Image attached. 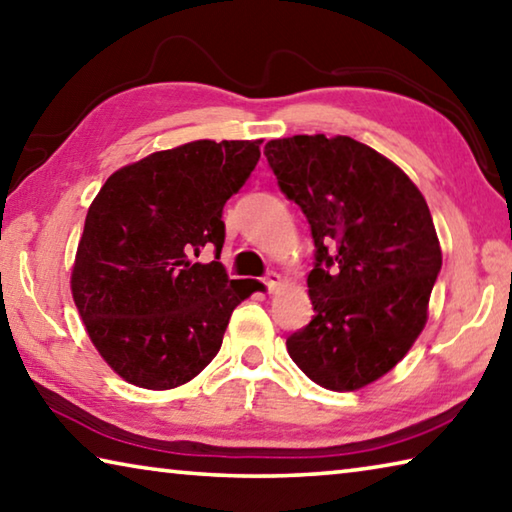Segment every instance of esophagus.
Segmentation results:
<instances>
[{
	"label": "esophagus",
	"mask_w": 512,
	"mask_h": 512,
	"mask_svg": "<svg viewBox=\"0 0 512 512\" xmlns=\"http://www.w3.org/2000/svg\"><path fill=\"white\" fill-rule=\"evenodd\" d=\"M280 284H282V275H280V273H275V271L266 273V277H264V287H266V291H275L277 287H280Z\"/></svg>",
	"instance_id": "esophagus-1"
}]
</instances>
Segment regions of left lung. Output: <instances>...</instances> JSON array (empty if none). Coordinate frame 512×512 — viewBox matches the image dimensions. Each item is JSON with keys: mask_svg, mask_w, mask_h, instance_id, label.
Here are the masks:
<instances>
[{"mask_svg": "<svg viewBox=\"0 0 512 512\" xmlns=\"http://www.w3.org/2000/svg\"><path fill=\"white\" fill-rule=\"evenodd\" d=\"M264 155L316 246L314 318L287 350L316 384L357 391L395 368L427 323L443 266L427 201L397 164L345 135L271 140Z\"/></svg>", "mask_w": 512, "mask_h": 512, "instance_id": "obj_1", "label": "left lung"}]
</instances>
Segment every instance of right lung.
Masks as SVG:
<instances>
[{
	"mask_svg": "<svg viewBox=\"0 0 512 512\" xmlns=\"http://www.w3.org/2000/svg\"><path fill=\"white\" fill-rule=\"evenodd\" d=\"M262 140H198L158 151L106 180L85 216L72 296L94 348L151 391L194 379L250 291L221 262L223 205L246 185ZM203 247L215 262L194 263Z\"/></svg>",
	"mask_w": 512,
	"mask_h": 512,
	"instance_id": "add662e5",
	"label": "right lung"
}]
</instances>
